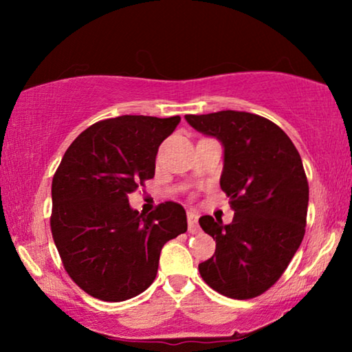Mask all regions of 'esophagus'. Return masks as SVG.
<instances>
[{
    "mask_svg": "<svg viewBox=\"0 0 352 352\" xmlns=\"http://www.w3.org/2000/svg\"><path fill=\"white\" fill-rule=\"evenodd\" d=\"M187 224H189V232L190 234H197L200 230V228H199V216H197L195 213H192V211H189V213H187Z\"/></svg>",
    "mask_w": 352,
    "mask_h": 352,
    "instance_id": "1",
    "label": "esophagus"
}]
</instances>
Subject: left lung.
Listing matches in <instances>:
<instances>
[{
  "label": "left lung",
  "instance_id": "8db88e82",
  "mask_svg": "<svg viewBox=\"0 0 352 352\" xmlns=\"http://www.w3.org/2000/svg\"><path fill=\"white\" fill-rule=\"evenodd\" d=\"M186 120L223 142L221 189L234 210L230 224L199 219L216 242L200 276L224 296L256 298L282 277L305 237L309 186L301 157L283 129L259 115L221 110Z\"/></svg>",
  "mask_w": 352,
  "mask_h": 352
}]
</instances>
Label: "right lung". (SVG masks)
<instances>
[{
	"label": "right lung",
	"instance_id": "add662e5",
	"mask_svg": "<svg viewBox=\"0 0 352 352\" xmlns=\"http://www.w3.org/2000/svg\"><path fill=\"white\" fill-rule=\"evenodd\" d=\"M179 122V115L102 120L70 144L54 173L52 239L72 280L98 300L124 301L151 287L163 245L187 230L176 201L148 214L128 201L155 176L158 147Z\"/></svg>",
	"mask_w": 352,
	"mask_h": 352
}]
</instances>
